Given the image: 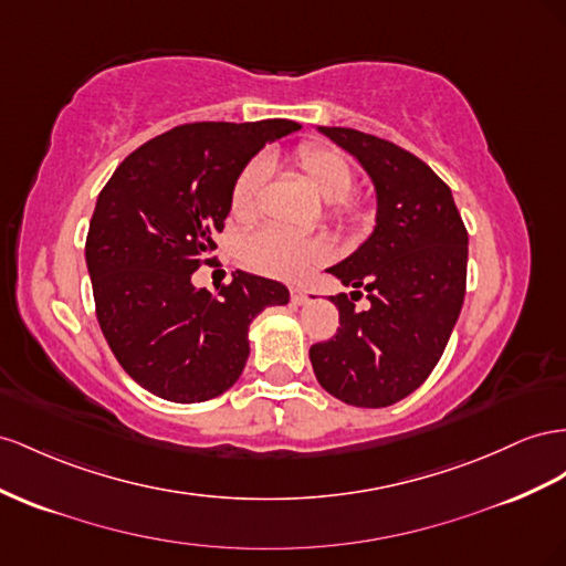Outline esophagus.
I'll return each mask as SVG.
<instances>
[{"instance_id":"34e87169","label":"esophagus","mask_w":566,"mask_h":566,"mask_svg":"<svg viewBox=\"0 0 566 566\" xmlns=\"http://www.w3.org/2000/svg\"><path fill=\"white\" fill-rule=\"evenodd\" d=\"M290 300H293V304H304L310 300V295H307V290H302V287H290Z\"/></svg>"}]
</instances>
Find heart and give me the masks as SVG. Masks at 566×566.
<instances>
[{
	"instance_id": "heart-1",
	"label": "heart",
	"mask_w": 566,
	"mask_h": 566,
	"mask_svg": "<svg viewBox=\"0 0 566 566\" xmlns=\"http://www.w3.org/2000/svg\"><path fill=\"white\" fill-rule=\"evenodd\" d=\"M295 169L307 186L328 202V217L343 226H357L366 219L361 205L347 200L355 188V169L340 149L310 143L295 151ZM269 178V164L256 157L238 174L231 188V213L238 221H252L262 207V192ZM242 262L250 269L281 281H302L312 269L331 256V245L318 235H297L285 228L266 226L240 242Z\"/></svg>"
}]
</instances>
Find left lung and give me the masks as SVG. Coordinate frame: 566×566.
I'll return each instance as SVG.
<instances>
[{
	"label": "left lung",
	"mask_w": 566,
	"mask_h": 566,
	"mask_svg": "<svg viewBox=\"0 0 566 566\" xmlns=\"http://www.w3.org/2000/svg\"><path fill=\"white\" fill-rule=\"evenodd\" d=\"M355 155L378 197L376 228L364 245L328 271L364 287L331 297L340 326L310 349L324 390L355 407H388L415 392L446 353L467 293L469 233L450 188L400 145L355 128H318Z\"/></svg>",
	"instance_id": "1"
}]
</instances>
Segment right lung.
Wrapping results in <instances>:
<instances>
[{"label":"right lung","mask_w":566,"mask_h":566,"mask_svg":"<svg viewBox=\"0 0 566 566\" xmlns=\"http://www.w3.org/2000/svg\"><path fill=\"white\" fill-rule=\"evenodd\" d=\"M285 118L186 124L118 164L90 219L85 262L99 328L124 371L171 402H205L240 378L252 318L290 300L279 281L235 271L217 295L192 285L211 262L238 174Z\"/></svg>","instance_id":"obj_1"}]
</instances>
